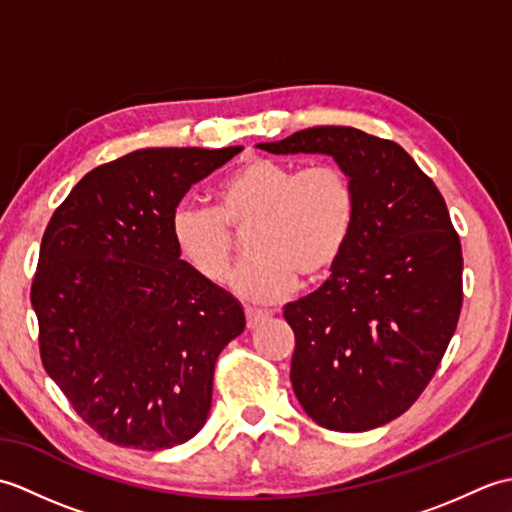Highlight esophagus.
Instances as JSON below:
<instances>
[{
  "label": "esophagus",
  "instance_id": "1",
  "mask_svg": "<svg viewBox=\"0 0 512 512\" xmlns=\"http://www.w3.org/2000/svg\"><path fill=\"white\" fill-rule=\"evenodd\" d=\"M270 319V314L264 310H255V308H246V325L250 330L257 328V325H262L264 321Z\"/></svg>",
  "mask_w": 512,
  "mask_h": 512
}]
</instances>
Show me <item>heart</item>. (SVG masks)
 Listing matches in <instances>:
<instances>
[{
	"instance_id": "b5f03b06",
	"label": "heart",
	"mask_w": 512,
	"mask_h": 512,
	"mask_svg": "<svg viewBox=\"0 0 512 512\" xmlns=\"http://www.w3.org/2000/svg\"><path fill=\"white\" fill-rule=\"evenodd\" d=\"M358 200L350 173L336 162L253 158L217 187V204L180 202L169 217L176 253L200 279L220 284L246 233L250 257L231 288L250 303L290 295L299 275L321 279L339 264L356 226Z\"/></svg>"
}]
</instances>
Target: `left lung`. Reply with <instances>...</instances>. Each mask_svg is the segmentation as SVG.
<instances>
[{
  "label": "left lung",
  "instance_id": "left-lung-1",
  "mask_svg": "<svg viewBox=\"0 0 512 512\" xmlns=\"http://www.w3.org/2000/svg\"><path fill=\"white\" fill-rule=\"evenodd\" d=\"M270 154H328L350 173L358 213L330 279L292 301L290 380L308 416L367 431L405 413L429 385L462 310V246L442 193L394 140L308 127Z\"/></svg>",
  "mask_w": 512,
  "mask_h": 512
}]
</instances>
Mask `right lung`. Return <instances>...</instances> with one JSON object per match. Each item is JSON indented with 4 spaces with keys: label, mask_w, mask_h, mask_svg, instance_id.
<instances>
[{
    "label": "right lung",
    "mask_w": 512,
    "mask_h": 512,
    "mask_svg": "<svg viewBox=\"0 0 512 512\" xmlns=\"http://www.w3.org/2000/svg\"><path fill=\"white\" fill-rule=\"evenodd\" d=\"M242 147L138 149L79 180L41 239L30 301L39 354L107 442L160 451L191 440L213 369L244 310L182 262L169 217L191 184Z\"/></svg>",
    "instance_id": "1"
}]
</instances>
